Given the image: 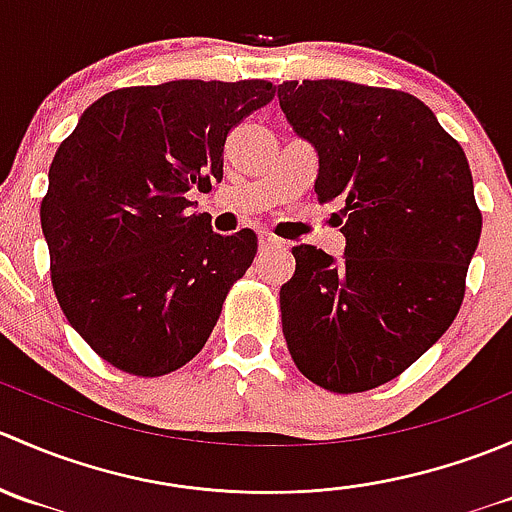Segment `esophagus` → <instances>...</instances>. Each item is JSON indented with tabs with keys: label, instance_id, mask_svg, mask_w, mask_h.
<instances>
[{
	"label": "esophagus",
	"instance_id": "obj_1",
	"mask_svg": "<svg viewBox=\"0 0 512 512\" xmlns=\"http://www.w3.org/2000/svg\"><path fill=\"white\" fill-rule=\"evenodd\" d=\"M280 245L282 240L272 235V232H262L260 235V250H270V247H280Z\"/></svg>",
	"mask_w": 512,
	"mask_h": 512
}]
</instances>
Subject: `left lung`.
<instances>
[{
  "label": "left lung",
  "mask_w": 512,
  "mask_h": 512,
  "mask_svg": "<svg viewBox=\"0 0 512 512\" xmlns=\"http://www.w3.org/2000/svg\"><path fill=\"white\" fill-rule=\"evenodd\" d=\"M280 106L319 156L314 193L334 213L344 260L292 247L280 289L297 369L334 394L396 379L451 327L483 215L461 143L431 108L396 89L285 81Z\"/></svg>",
  "instance_id": "8db88e82"
}]
</instances>
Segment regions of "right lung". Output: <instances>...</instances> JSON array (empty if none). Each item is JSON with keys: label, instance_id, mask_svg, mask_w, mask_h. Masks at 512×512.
I'll return each instance as SVG.
<instances>
[{"label": "right lung", "instance_id": "right-lung-1", "mask_svg": "<svg viewBox=\"0 0 512 512\" xmlns=\"http://www.w3.org/2000/svg\"><path fill=\"white\" fill-rule=\"evenodd\" d=\"M275 98L270 81L116 89L64 138L41 200L61 312L116 369L163 376L208 342L257 235H215L190 188L223 178L225 138Z\"/></svg>", "mask_w": 512, "mask_h": 512}]
</instances>
